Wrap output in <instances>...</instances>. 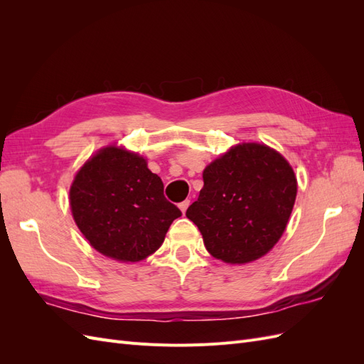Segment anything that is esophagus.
Masks as SVG:
<instances>
[{
    "mask_svg": "<svg viewBox=\"0 0 364 364\" xmlns=\"http://www.w3.org/2000/svg\"><path fill=\"white\" fill-rule=\"evenodd\" d=\"M190 206V200H183V202H181L179 203V208H181V211L185 214V211H186V208Z\"/></svg>",
    "mask_w": 364,
    "mask_h": 364,
    "instance_id": "1",
    "label": "esophagus"
}]
</instances>
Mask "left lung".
<instances>
[{
  "instance_id": "left-lung-1",
  "label": "left lung",
  "mask_w": 364,
  "mask_h": 364,
  "mask_svg": "<svg viewBox=\"0 0 364 364\" xmlns=\"http://www.w3.org/2000/svg\"><path fill=\"white\" fill-rule=\"evenodd\" d=\"M293 168L277 150L247 142L203 170V188L186 217L206 250L229 264L261 258L278 243L296 200Z\"/></svg>"
}]
</instances>
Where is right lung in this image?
<instances>
[{"mask_svg":"<svg viewBox=\"0 0 364 364\" xmlns=\"http://www.w3.org/2000/svg\"><path fill=\"white\" fill-rule=\"evenodd\" d=\"M71 211L80 232L103 255L139 261L158 250L181 209L165 199L164 183L135 153L106 147L75 174Z\"/></svg>","mask_w":364,"mask_h":364,"instance_id":"right-lung-1","label":"right lung"}]
</instances>
